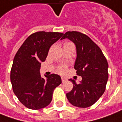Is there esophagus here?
<instances>
[{
	"label": "esophagus",
	"mask_w": 122,
	"mask_h": 122,
	"mask_svg": "<svg viewBox=\"0 0 122 122\" xmlns=\"http://www.w3.org/2000/svg\"><path fill=\"white\" fill-rule=\"evenodd\" d=\"M61 80H62V82H65L67 80H66V78H64V77H61Z\"/></svg>",
	"instance_id": "34e87169"
}]
</instances>
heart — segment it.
<instances>
[{"instance_id":"b5f03b06","label":"heart","mask_w":122,"mask_h":122,"mask_svg":"<svg viewBox=\"0 0 122 122\" xmlns=\"http://www.w3.org/2000/svg\"><path fill=\"white\" fill-rule=\"evenodd\" d=\"M65 69H66V66L64 65H61V66L59 67L58 71H59V72H60V73H63V72H65Z\"/></svg>"}]
</instances>
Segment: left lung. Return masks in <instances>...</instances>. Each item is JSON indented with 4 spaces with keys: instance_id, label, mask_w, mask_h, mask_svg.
I'll use <instances>...</instances> for the list:
<instances>
[{
    "instance_id": "8db88e82",
    "label": "left lung",
    "mask_w": 122,
    "mask_h": 122,
    "mask_svg": "<svg viewBox=\"0 0 122 122\" xmlns=\"http://www.w3.org/2000/svg\"><path fill=\"white\" fill-rule=\"evenodd\" d=\"M67 38L76 45V55L74 68L82 81L73 83V89L66 94L74 106L88 107L103 95L108 80V63L101 48L88 36L80 32H67L61 40Z\"/></svg>"
}]
</instances>
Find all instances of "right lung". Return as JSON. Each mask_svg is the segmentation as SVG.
I'll list each match as a JSON object with an SVG mask.
<instances>
[{"label":"right lung","mask_w":122,"mask_h":122,"mask_svg":"<svg viewBox=\"0 0 122 122\" xmlns=\"http://www.w3.org/2000/svg\"><path fill=\"white\" fill-rule=\"evenodd\" d=\"M63 35L59 32H38L24 41L15 55L11 70L13 90L19 101L30 109L48 106L53 90L61 84L60 76L41 77L40 65L46 60L50 47Z\"/></svg>","instance_id":"obj_1"}]
</instances>
